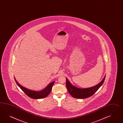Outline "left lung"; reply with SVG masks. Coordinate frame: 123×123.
<instances>
[{
	"label": "left lung",
	"mask_w": 123,
	"mask_h": 123,
	"mask_svg": "<svg viewBox=\"0 0 123 123\" xmlns=\"http://www.w3.org/2000/svg\"><path fill=\"white\" fill-rule=\"evenodd\" d=\"M105 76L101 82L94 87L87 88H79L73 86L66 78V87L70 95L73 97L77 99H85L92 96L104 83Z\"/></svg>",
	"instance_id": "8db88e82"
}]
</instances>
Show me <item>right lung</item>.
Instances as JSON below:
<instances>
[{
	"label": "right lung",
	"instance_id": "right-lung-1",
	"mask_svg": "<svg viewBox=\"0 0 123 123\" xmlns=\"http://www.w3.org/2000/svg\"><path fill=\"white\" fill-rule=\"evenodd\" d=\"M14 78L15 82L18 85V86L21 88V90H22L28 96L30 97V98L32 99H39L46 97L51 92L52 87H53V85H54L55 83V82H53L52 83L49 84L44 89L42 90L41 91L36 92L28 89L27 88L22 86L21 85L18 84V82L16 80L15 78L14 77Z\"/></svg>",
	"mask_w": 123,
	"mask_h": 123
}]
</instances>
